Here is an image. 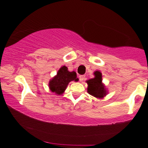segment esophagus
<instances>
[{
    "mask_svg": "<svg viewBox=\"0 0 148 148\" xmlns=\"http://www.w3.org/2000/svg\"><path fill=\"white\" fill-rule=\"evenodd\" d=\"M85 77H86V76H85L84 75H80L79 76V80L81 81H84V80L85 79Z\"/></svg>",
    "mask_w": 148,
    "mask_h": 148,
    "instance_id": "34e87169",
    "label": "esophagus"
}]
</instances>
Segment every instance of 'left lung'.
Segmentation results:
<instances>
[{"mask_svg": "<svg viewBox=\"0 0 148 148\" xmlns=\"http://www.w3.org/2000/svg\"><path fill=\"white\" fill-rule=\"evenodd\" d=\"M95 77L86 81L87 91L90 95L99 99H103L108 94L106 86L102 83V74L99 71L94 72Z\"/></svg>", "mask_w": 148, "mask_h": 148, "instance_id": "1", "label": "left lung"}]
</instances>
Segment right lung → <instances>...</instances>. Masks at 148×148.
Segmentation results:
<instances>
[{"instance_id":"add662e5","label":"right lung","mask_w":148,"mask_h":148,"mask_svg":"<svg viewBox=\"0 0 148 148\" xmlns=\"http://www.w3.org/2000/svg\"><path fill=\"white\" fill-rule=\"evenodd\" d=\"M72 81L76 82L79 81L76 73L74 71L69 72L66 66H62L58 71L56 75L49 81V89L56 95H61L65 91L69 83Z\"/></svg>"}]
</instances>
